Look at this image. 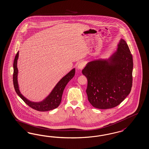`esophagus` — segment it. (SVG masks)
<instances>
[{
    "label": "esophagus",
    "instance_id": "obj_1",
    "mask_svg": "<svg viewBox=\"0 0 149 149\" xmlns=\"http://www.w3.org/2000/svg\"><path fill=\"white\" fill-rule=\"evenodd\" d=\"M85 66V63L84 62H80L78 64V66H77V68L79 70H82L84 67Z\"/></svg>",
    "mask_w": 149,
    "mask_h": 149
}]
</instances>
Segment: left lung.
I'll return each mask as SVG.
<instances>
[{"instance_id":"obj_1","label":"left lung","mask_w":149,"mask_h":149,"mask_svg":"<svg viewBox=\"0 0 149 149\" xmlns=\"http://www.w3.org/2000/svg\"><path fill=\"white\" fill-rule=\"evenodd\" d=\"M133 68L132 55L123 39L109 58L88 63L82 73L88 79L86 93L91 105L108 109L120 104L131 91Z\"/></svg>"}]
</instances>
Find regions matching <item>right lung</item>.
I'll return each mask as SVG.
<instances>
[{
    "label": "right lung",
    "mask_w": 149,
    "mask_h": 149,
    "mask_svg": "<svg viewBox=\"0 0 149 149\" xmlns=\"http://www.w3.org/2000/svg\"><path fill=\"white\" fill-rule=\"evenodd\" d=\"M19 58V52L17 53L14 61V73H13V83L15 90L17 94L23 100L24 102L31 108L39 111H48L52 110L57 108L60 105L63 95V91L68 82L72 79L75 74V68H73L66 75L63 77L56 85L54 88L51 93L42 101L33 102L26 99L19 91V86L17 81L18 69L17 63Z\"/></svg>",
    "instance_id": "add662e5"
}]
</instances>
